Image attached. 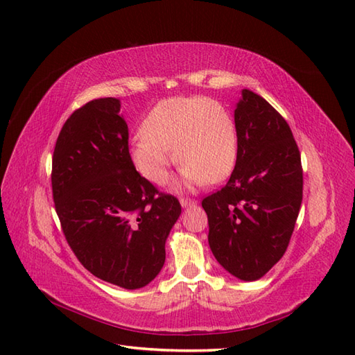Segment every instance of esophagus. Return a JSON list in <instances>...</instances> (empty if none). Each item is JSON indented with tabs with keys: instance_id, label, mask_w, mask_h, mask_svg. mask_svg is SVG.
I'll use <instances>...</instances> for the list:
<instances>
[{
	"instance_id": "1",
	"label": "esophagus",
	"mask_w": 355,
	"mask_h": 355,
	"mask_svg": "<svg viewBox=\"0 0 355 355\" xmlns=\"http://www.w3.org/2000/svg\"><path fill=\"white\" fill-rule=\"evenodd\" d=\"M180 205H182L183 207L193 206V205H197V200H192V198H184V197H182V198H180Z\"/></svg>"
}]
</instances>
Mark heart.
<instances>
[{
    "label": "heart",
    "mask_w": 355,
    "mask_h": 355,
    "mask_svg": "<svg viewBox=\"0 0 355 355\" xmlns=\"http://www.w3.org/2000/svg\"><path fill=\"white\" fill-rule=\"evenodd\" d=\"M131 140V160L149 182L162 184L175 162L186 183L214 184L232 172L238 157L235 120L218 101L205 96L158 102Z\"/></svg>",
    "instance_id": "b5f03b06"
}]
</instances>
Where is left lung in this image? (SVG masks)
I'll list each match as a JSON object with an SVG mask.
<instances>
[{
    "instance_id": "obj_1",
    "label": "left lung",
    "mask_w": 355,
    "mask_h": 355,
    "mask_svg": "<svg viewBox=\"0 0 355 355\" xmlns=\"http://www.w3.org/2000/svg\"><path fill=\"white\" fill-rule=\"evenodd\" d=\"M235 126V169L201 206L216 261L241 281H256L290 244L302 205L304 172L288 123L263 97L243 89Z\"/></svg>"
}]
</instances>
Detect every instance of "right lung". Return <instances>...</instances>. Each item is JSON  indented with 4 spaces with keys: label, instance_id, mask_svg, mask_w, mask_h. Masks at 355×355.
Masks as SVG:
<instances>
[{
    "label": "right lung",
    "instance_id": "add662e5",
    "mask_svg": "<svg viewBox=\"0 0 355 355\" xmlns=\"http://www.w3.org/2000/svg\"><path fill=\"white\" fill-rule=\"evenodd\" d=\"M120 102L103 97L67 119L51 163L53 201L73 253L89 273L126 290L160 273L180 201L135 171Z\"/></svg>",
    "mask_w": 355,
    "mask_h": 355
}]
</instances>
